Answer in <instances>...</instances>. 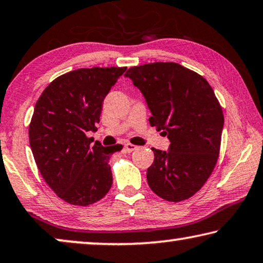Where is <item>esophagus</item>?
<instances>
[{"mask_svg":"<svg viewBox=\"0 0 263 263\" xmlns=\"http://www.w3.org/2000/svg\"><path fill=\"white\" fill-rule=\"evenodd\" d=\"M135 149H137V147H136L135 144H132V143H127V144H124V151L128 152V153L134 152Z\"/></svg>","mask_w":263,"mask_h":263,"instance_id":"34e87169","label":"esophagus"}]
</instances>
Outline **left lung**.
I'll return each instance as SVG.
<instances>
[{
  "label": "left lung",
  "mask_w": 263,
  "mask_h": 263,
  "mask_svg": "<svg viewBox=\"0 0 263 263\" xmlns=\"http://www.w3.org/2000/svg\"><path fill=\"white\" fill-rule=\"evenodd\" d=\"M152 111V127L171 141L168 152L152 148L149 187L161 199L188 200L207 182L219 159L223 111L213 88L197 72L175 62L129 68Z\"/></svg>",
  "instance_id": "1"
}]
</instances>
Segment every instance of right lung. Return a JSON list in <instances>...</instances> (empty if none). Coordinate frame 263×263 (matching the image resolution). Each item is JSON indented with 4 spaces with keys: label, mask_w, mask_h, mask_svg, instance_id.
I'll use <instances>...</instances> for the list:
<instances>
[{
    "label": "right lung",
    "mask_w": 263,
    "mask_h": 263,
    "mask_svg": "<svg viewBox=\"0 0 263 263\" xmlns=\"http://www.w3.org/2000/svg\"><path fill=\"white\" fill-rule=\"evenodd\" d=\"M126 67L81 68L49 83L35 104L29 142L36 165L60 199L89 205L112 184L109 157L121 144L103 147L87 132H96L102 102Z\"/></svg>",
    "instance_id": "right-lung-1"
}]
</instances>
